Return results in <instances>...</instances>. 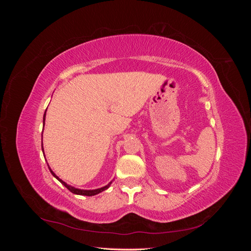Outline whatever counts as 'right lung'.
Segmentation results:
<instances>
[{"label": "right lung", "mask_w": 251, "mask_h": 251, "mask_svg": "<svg viewBox=\"0 0 251 251\" xmlns=\"http://www.w3.org/2000/svg\"><path fill=\"white\" fill-rule=\"evenodd\" d=\"M45 117H46V112H45V114H44V126H45ZM42 150H43V143H42ZM48 168H49V165H48ZM50 170V172H51V174L53 175V176H54L60 183L62 184H64L68 189H69V191L71 192V193H73V194H75V195H81V196H94V195H97V194H100V193H101V192H103V191H105V189H108L109 188V186L111 185V183L112 182H110V183L108 184V185H105V186H103V187H101V188H97V189H93V191H83V189H78V188H75V187H73V186H70V185H68L67 183H65V182L63 181V180H60L56 175L53 173L52 171H51V169H49Z\"/></svg>", "instance_id": "1"}]
</instances>
